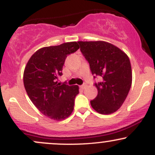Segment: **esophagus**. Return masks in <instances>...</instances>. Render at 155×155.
<instances>
[{"label": "esophagus", "instance_id": "esophagus-1", "mask_svg": "<svg viewBox=\"0 0 155 155\" xmlns=\"http://www.w3.org/2000/svg\"><path fill=\"white\" fill-rule=\"evenodd\" d=\"M87 84H84L80 86V87H81V89H82V90H84V89L87 87Z\"/></svg>", "mask_w": 155, "mask_h": 155}]
</instances>
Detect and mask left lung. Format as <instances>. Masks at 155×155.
I'll return each instance as SVG.
<instances>
[{"instance_id":"8db88e82","label":"left lung","mask_w":155,"mask_h":155,"mask_svg":"<svg viewBox=\"0 0 155 155\" xmlns=\"http://www.w3.org/2000/svg\"><path fill=\"white\" fill-rule=\"evenodd\" d=\"M80 50L95 76L97 95L90 101L93 109L101 114L114 113L123 104L132 84V69L127 55L116 46L103 41H78Z\"/></svg>"}]
</instances>
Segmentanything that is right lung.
<instances>
[{
    "label": "right lung",
    "mask_w": 155,
    "mask_h": 155,
    "mask_svg": "<svg viewBox=\"0 0 155 155\" xmlns=\"http://www.w3.org/2000/svg\"><path fill=\"white\" fill-rule=\"evenodd\" d=\"M79 49L76 41L41 48L25 68L23 82L28 97L39 111L53 120H65L74 110L79 87L61 84L57 79L63 75L68 55Z\"/></svg>",
    "instance_id": "1"
}]
</instances>
